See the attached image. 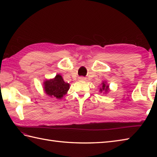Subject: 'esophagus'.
Masks as SVG:
<instances>
[{"mask_svg":"<svg viewBox=\"0 0 157 157\" xmlns=\"http://www.w3.org/2000/svg\"><path fill=\"white\" fill-rule=\"evenodd\" d=\"M79 80H82V81H84V80H86V78H84V77H79Z\"/></svg>","mask_w":157,"mask_h":157,"instance_id":"1","label":"esophagus"}]
</instances>
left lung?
<instances>
[{
	"label": "left lung",
	"instance_id": "1",
	"mask_svg": "<svg viewBox=\"0 0 157 157\" xmlns=\"http://www.w3.org/2000/svg\"><path fill=\"white\" fill-rule=\"evenodd\" d=\"M101 87L100 88V90L99 92L101 93H103V94H107V93L110 91V88H109V84H107V83H106V81L105 82H102L101 83Z\"/></svg>",
	"mask_w": 157,
	"mask_h": 157
}]
</instances>
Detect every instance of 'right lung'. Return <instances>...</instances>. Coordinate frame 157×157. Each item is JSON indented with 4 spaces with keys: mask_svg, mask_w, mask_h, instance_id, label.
<instances>
[{
    "mask_svg": "<svg viewBox=\"0 0 157 157\" xmlns=\"http://www.w3.org/2000/svg\"><path fill=\"white\" fill-rule=\"evenodd\" d=\"M69 86V83L64 82L60 74H56L52 79H46L43 82V88L46 94L56 99H61L67 93Z\"/></svg>",
    "mask_w": 157,
    "mask_h": 157,
    "instance_id": "obj_1",
    "label": "right lung"
}]
</instances>
